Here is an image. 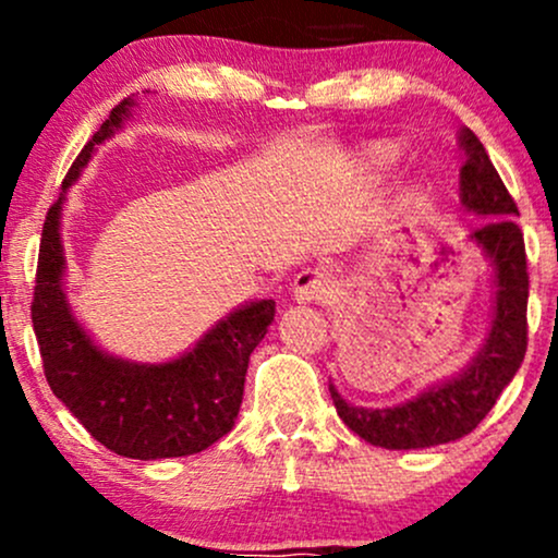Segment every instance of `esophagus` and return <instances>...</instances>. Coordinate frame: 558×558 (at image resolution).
Listing matches in <instances>:
<instances>
[{
	"instance_id": "34e87169",
	"label": "esophagus",
	"mask_w": 558,
	"mask_h": 558,
	"mask_svg": "<svg viewBox=\"0 0 558 558\" xmlns=\"http://www.w3.org/2000/svg\"><path fill=\"white\" fill-rule=\"evenodd\" d=\"M291 293L299 304H317V301H325L330 293L328 275H323L317 270H301L296 278H293Z\"/></svg>"
}]
</instances>
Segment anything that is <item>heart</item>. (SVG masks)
<instances>
[{
  "label": "heart",
  "mask_w": 558,
  "mask_h": 558,
  "mask_svg": "<svg viewBox=\"0 0 558 558\" xmlns=\"http://www.w3.org/2000/svg\"><path fill=\"white\" fill-rule=\"evenodd\" d=\"M396 159H399V146L390 144V141H377V144H369L367 149H364L362 165L369 175L380 178L393 170Z\"/></svg>",
  "instance_id": "obj_1"
}]
</instances>
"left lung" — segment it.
I'll return each mask as SVG.
<instances>
[{"label": "left lung", "mask_w": 558, "mask_h": 558, "mask_svg": "<svg viewBox=\"0 0 558 558\" xmlns=\"http://www.w3.org/2000/svg\"><path fill=\"white\" fill-rule=\"evenodd\" d=\"M459 202L464 213L483 217V226L466 235L490 267V323L483 343L457 375L422 388L393 407H356L330 383L338 417L367 444L388 451L430 448L464 438L490 412L501 390L514 380L527 351V257L517 226L514 198L509 196L488 151L470 128H459Z\"/></svg>", "instance_id": "obj_1"}]
</instances>
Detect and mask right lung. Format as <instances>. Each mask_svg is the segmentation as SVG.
Listing matches in <instances>:
<instances>
[{
  "instance_id": "right-lung-1",
  "label": "right lung",
  "mask_w": 558,
  "mask_h": 558,
  "mask_svg": "<svg viewBox=\"0 0 558 558\" xmlns=\"http://www.w3.org/2000/svg\"><path fill=\"white\" fill-rule=\"evenodd\" d=\"M136 107L133 96L120 101L70 168L44 222L31 317L44 375L57 399L101 446L120 457L151 462L191 457L233 430L248 356L272 325L275 301L252 299L235 306L183 354L155 364L114 356L83 328L65 291L62 213L70 185L78 181L99 144L123 131Z\"/></svg>"
}]
</instances>
